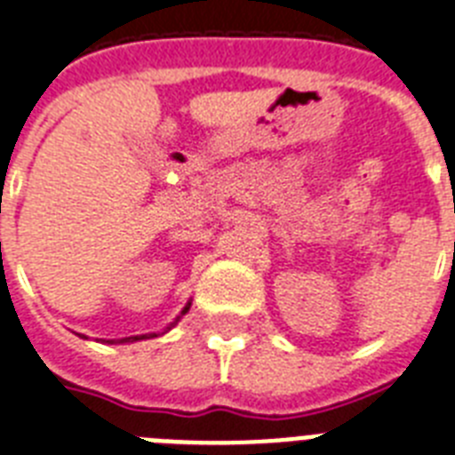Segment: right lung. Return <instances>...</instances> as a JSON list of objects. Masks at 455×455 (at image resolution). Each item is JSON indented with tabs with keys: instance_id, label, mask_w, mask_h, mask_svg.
<instances>
[{
	"instance_id": "obj_1",
	"label": "right lung",
	"mask_w": 455,
	"mask_h": 455,
	"mask_svg": "<svg viewBox=\"0 0 455 455\" xmlns=\"http://www.w3.org/2000/svg\"><path fill=\"white\" fill-rule=\"evenodd\" d=\"M188 307H191V302L186 304L184 311H181V314H186V311H188ZM177 321H179V318H177ZM177 321H174V323H177ZM174 323H172V325H174ZM172 325H170V328H172ZM153 338H156V335H153ZM137 339H146V335H134V338H123V339H117V342H137ZM108 342H113V339H108Z\"/></svg>"
}]
</instances>
